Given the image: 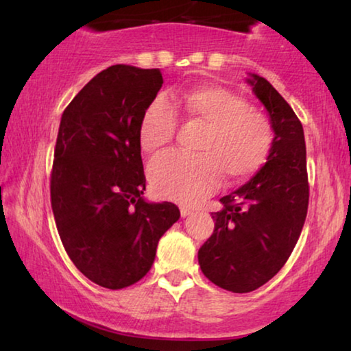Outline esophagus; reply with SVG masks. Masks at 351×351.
<instances>
[{
  "instance_id": "esophagus-1",
  "label": "esophagus",
  "mask_w": 351,
  "mask_h": 351,
  "mask_svg": "<svg viewBox=\"0 0 351 351\" xmlns=\"http://www.w3.org/2000/svg\"><path fill=\"white\" fill-rule=\"evenodd\" d=\"M191 213H193V209L185 208V206H182V208H180V215H182V217H186V215H190Z\"/></svg>"
}]
</instances>
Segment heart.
Returning a JSON list of instances; mask_svg holds the SVG:
<instances>
[{
	"label": "heart",
	"mask_w": 351,
	"mask_h": 351,
	"mask_svg": "<svg viewBox=\"0 0 351 351\" xmlns=\"http://www.w3.org/2000/svg\"><path fill=\"white\" fill-rule=\"evenodd\" d=\"M174 105L185 117L208 124L199 155L166 152L148 165V180L160 198L196 204L219 189L222 174L238 182L257 174L273 148V128L265 114L223 86L208 84L176 94ZM176 108L165 95L153 97L138 124L143 152L153 153L174 138Z\"/></svg>",
	"instance_id": "1"
}]
</instances>
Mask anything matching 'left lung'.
<instances>
[{
    "instance_id": "8db88e82",
    "label": "left lung",
    "mask_w": 351,
    "mask_h": 351,
    "mask_svg": "<svg viewBox=\"0 0 351 351\" xmlns=\"http://www.w3.org/2000/svg\"><path fill=\"white\" fill-rule=\"evenodd\" d=\"M252 90L265 105L275 131L265 166L247 184L220 198L214 233L198 251L201 271L215 286L251 292L285 267L300 237L308 209L304 128L291 105L262 76Z\"/></svg>"
}]
</instances>
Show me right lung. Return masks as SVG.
<instances>
[{"label": "right lung", "mask_w": 351, "mask_h": 351, "mask_svg": "<svg viewBox=\"0 0 351 351\" xmlns=\"http://www.w3.org/2000/svg\"><path fill=\"white\" fill-rule=\"evenodd\" d=\"M162 86L158 69L112 65L64 110L51 171L57 232L75 267L123 289L153 265L158 241L180 217L172 203L142 198L138 124Z\"/></svg>", "instance_id": "obj_1"}]
</instances>
